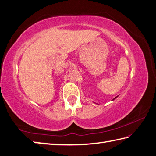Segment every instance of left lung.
<instances>
[{
  "instance_id": "1",
  "label": "left lung",
  "mask_w": 156,
  "mask_h": 156,
  "mask_svg": "<svg viewBox=\"0 0 156 156\" xmlns=\"http://www.w3.org/2000/svg\"><path fill=\"white\" fill-rule=\"evenodd\" d=\"M116 97H118V96H117V97H115V98H114V99H113V100H114V99H115V98H116Z\"/></svg>"
}]
</instances>
